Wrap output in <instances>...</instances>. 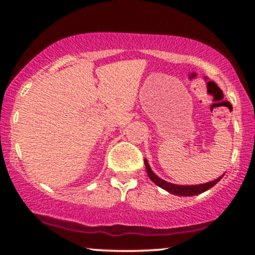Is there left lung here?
<instances>
[{
    "instance_id": "obj_1",
    "label": "left lung",
    "mask_w": 255,
    "mask_h": 255,
    "mask_svg": "<svg viewBox=\"0 0 255 255\" xmlns=\"http://www.w3.org/2000/svg\"><path fill=\"white\" fill-rule=\"evenodd\" d=\"M145 166H146V171H147L148 177L151 178V181L153 183H156L158 187L160 188L165 189L166 192L171 193V194L177 195V197H192V195H198L201 194V193L206 192L207 189L212 188L216 183L221 181V178L224 176V174L222 176H219L216 180L211 181V182H207V183H201V184H192V186H182V184H175V183H170V182H166L165 180L160 178L159 176H157L153 171H152L151 166L148 165L147 159L145 158Z\"/></svg>"
}]
</instances>
